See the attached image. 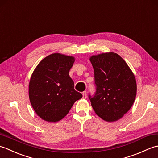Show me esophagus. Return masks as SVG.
<instances>
[{"label":"esophagus","mask_w":158,"mask_h":158,"mask_svg":"<svg viewBox=\"0 0 158 158\" xmlns=\"http://www.w3.org/2000/svg\"><path fill=\"white\" fill-rule=\"evenodd\" d=\"M82 95H83V98H86V96H87V93H86V91H85L82 92Z\"/></svg>","instance_id":"1"}]
</instances>
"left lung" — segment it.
<instances>
[{
  "mask_svg": "<svg viewBox=\"0 0 158 158\" xmlns=\"http://www.w3.org/2000/svg\"><path fill=\"white\" fill-rule=\"evenodd\" d=\"M95 92L89 98L95 113L106 121L121 118L133 105L136 95L134 73L122 58L114 52L92 56Z\"/></svg>",
  "mask_w": 158,
  "mask_h": 158,
  "instance_id": "left-lung-1",
  "label": "left lung"
}]
</instances>
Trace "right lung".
I'll return each mask as SVG.
<instances>
[{
  "instance_id": "obj_1",
  "label": "right lung",
  "mask_w": 158,
  "mask_h": 158,
  "mask_svg": "<svg viewBox=\"0 0 158 158\" xmlns=\"http://www.w3.org/2000/svg\"><path fill=\"white\" fill-rule=\"evenodd\" d=\"M74 60L72 56L52 54L38 64L32 74L28 90L30 102L42 119L60 121L74 102L82 98L69 75Z\"/></svg>"
}]
</instances>
